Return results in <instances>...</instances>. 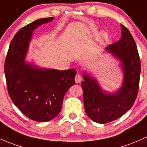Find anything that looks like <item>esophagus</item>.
Returning <instances> with one entry per match:
<instances>
[{
  "label": "esophagus",
  "mask_w": 147,
  "mask_h": 147,
  "mask_svg": "<svg viewBox=\"0 0 147 147\" xmlns=\"http://www.w3.org/2000/svg\"><path fill=\"white\" fill-rule=\"evenodd\" d=\"M75 81L76 84H79L82 81V76L81 75H79V74H77L75 76Z\"/></svg>",
  "instance_id": "esophagus-1"
}]
</instances>
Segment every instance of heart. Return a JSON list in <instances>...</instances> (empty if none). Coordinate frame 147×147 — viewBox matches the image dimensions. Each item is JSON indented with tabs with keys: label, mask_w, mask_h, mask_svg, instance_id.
<instances>
[{
	"label": "heart",
	"mask_w": 147,
	"mask_h": 147,
	"mask_svg": "<svg viewBox=\"0 0 147 147\" xmlns=\"http://www.w3.org/2000/svg\"><path fill=\"white\" fill-rule=\"evenodd\" d=\"M105 39H106V33L102 32L100 34L99 37H98V42H102L105 40Z\"/></svg>",
	"instance_id": "b5f03b06"
}]
</instances>
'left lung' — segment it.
<instances>
[{
	"mask_svg": "<svg viewBox=\"0 0 147 147\" xmlns=\"http://www.w3.org/2000/svg\"><path fill=\"white\" fill-rule=\"evenodd\" d=\"M122 37L108 45L105 51L120 61L123 71L122 86L113 93L102 89L90 74L83 73L81 82L85 111L90 119L105 124L122 117L134 104L139 90L141 63L137 45L128 29L121 25Z\"/></svg>",
	"mask_w": 147,
	"mask_h": 147,
	"instance_id": "obj_1",
	"label": "left lung"
}]
</instances>
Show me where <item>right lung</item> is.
Instances as JSON below:
<instances>
[{
	"label": "right lung",
	"instance_id": "obj_1",
	"mask_svg": "<svg viewBox=\"0 0 147 147\" xmlns=\"http://www.w3.org/2000/svg\"><path fill=\"white\" fill-rule=\"evenodd\" d=\"M53 20V17L42 18L21 28L10 42L4 66L12 101L36 122H48L57 117L65 94L75 84L76 69H45L25 61L33 32Z\"/></svg>",
	"mask_w": 147,
	"mask_h": 147
}]
</instances>
